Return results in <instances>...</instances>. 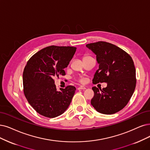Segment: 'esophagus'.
I'll use <instances>...</instances> for the list:
<instances>
[{"label": "esophagus", "instance_id": "obj_1", "mask_svg": "<svg viewBox=\"0 0 150 150\" xmlns=\"http://www.w3.org/2000/svg\"><path fill=\"white\" fill-rule=\"evenodd\" d=\"M86 88V87L85 86H80L77 88V89L80 90H85Z\"/></svg>", "mask_w": 150, "mask_h": 150}]
</instances>
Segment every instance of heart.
Instances as JSON below:
<instances>
[{"mask_svg":"<svg viewBox=\"0 0 150 150\" xmlns=\"http://www.w3.org/2000/svg\"><path fill=\"white\" fill-rule=\"evenodd\" d=\"M86 57H88V56H86ZM83 81H84L83 79H81V80H80V81H81V82H83Z\"/></svg>","mask_w":150,"mask_h":150,"instance_id":"obj_1","label":"heart"}]
</instances>
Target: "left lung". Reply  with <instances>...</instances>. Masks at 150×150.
<instances>
[{
    "label": "left lung",
    "instance_id": "1",
    "mask_svg": "<svg viewBox=\"0 0 150 150\" xmlns=\"http://www.w3.org/2000/svg\"><path fill=\"white\" fill-rule=\"evenodd\" d=\"M86 46L96 55L99 69L93 83L105 82L107 87L92 88L95 93L91 104L98 112L113 114L129 103L136 86V70L130 55L112 44L99 41Z\"/></svg>",
    "mask_w": 150,
    "mask_h": 150
}]
</instances>
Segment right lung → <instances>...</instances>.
Here are the masks:
<instances>
[{"instance_id":"add662e5","label":"right lung","mask_w":150,"mask_h":150,"mask_svg":"<svg viewBox=\"0 0 150 150\" xmlns=\"http://www.w3.org/2000/svg\"><path fill=\"white\" fill-rule=\"evenodd\" d=\"M76 48L51 46L30 59L23 74V91L30 104L40 114L54 118L63 114L71 101L76 88L67 86L57 91L55 76L65 75Z\"/></svg>"}]
</instances>
